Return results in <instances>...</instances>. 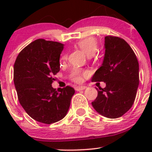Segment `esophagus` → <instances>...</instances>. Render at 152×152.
I'll use <instances>...</instances> for the list:
<instances>
[{"label": "esophagus", "mask_w": 152, "mask_h": 152, "mask_svg": "<svg viewBox=\"0 0 152 152\" xmlns=\"http://www.w3.org/2000/svg\"><path fill=\"white\" fill-rule=\"evenodd\" d=\"M86 87L85 86H77V87H75V89H76V91H81V90H85Z\"/></svg>", "instance_id": "esophagus-1"}]
</instances>
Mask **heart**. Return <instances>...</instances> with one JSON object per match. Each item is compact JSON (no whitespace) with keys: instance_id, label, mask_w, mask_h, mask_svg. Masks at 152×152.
<instances>
[{"instance_id":"1","label":"heart","mask_w":152,"mask_h":152,"mask_svg":"<svg viewBox=\"0 0 152 152\" xmlns=\"http://www.w3.org/2000/svg\"><path fill=\"white\" fill-rule=\"evenodd\" d=\"M76 45L82 49L84 52L88 56H92L96 53L98 50V43L97 40L93 37L85 38L76 43ZM67 59V54L64 53L62 56V60H65ZM87 75V72L82 70L81 69L75 67L72 70L71 73H70V78L73 81L76 82H81L83 79V76Z\"/></svg>"}]
</instances>
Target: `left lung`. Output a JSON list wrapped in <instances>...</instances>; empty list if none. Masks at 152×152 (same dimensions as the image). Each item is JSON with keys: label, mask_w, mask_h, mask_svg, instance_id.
<instances>
[{"label": "left lung", "mask_w": 152, "mask_h": 152, "mask_svg": "<svg viewBox=\"0 0 152 152\" xmlns=\"http://www.w3.org/2000/svg\"><path fill=\"white\" fill-rule=\"evenodd\" d=\"M103 63L92 78L104 82L92 102L97 113L109 118H117L133 105L139 85V64L130 45L122 38L107 36Z\"/></svg>", "instance_id": "8db88e82"}]
</instances>
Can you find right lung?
Returning <instances> with one entry per match:
<instances>
[{
	"mask_svg": "<svg viewBox=\"0 0 152 152\" xmlns=\"http://www.w3.org/2000/svg\"><path fill=\"white\" fill-rule=\"evenodd\" d=\"M64 45L38 39L24 48L14 65V83L20 104L37 121L50 124L62 120L69 110L75 90L52 87L60 70Z\"/></svg>",
	"mask_w": 152,
	"mask_h": 152,
	"instance_id": "right-lung-1",
	"label": "right lung"
}]
</instances>
